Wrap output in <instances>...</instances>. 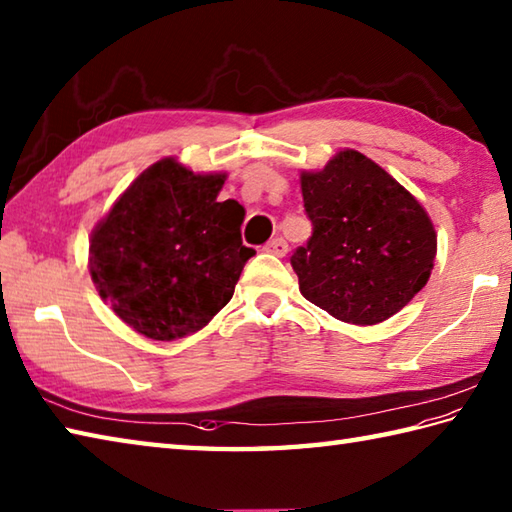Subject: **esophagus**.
<instances>
[{
    "instance_id": "obj_1",
    "label": "esophagus",
    "mask_w": 512,
    "mask_h": 512,
    "mask_svg": "<svg viewBox=\"0 0 512 512\" xmlns=\"http://www.w3.org/2000/svg\"><path fill=\"white\" fill-rule=\"evenodd\" d=\"M265 249V252L267 254H274V256H280V258H283L287 252H289V245H287V241H285V238H271V241L263 247Z\"/></svg>"
}]
</instances>
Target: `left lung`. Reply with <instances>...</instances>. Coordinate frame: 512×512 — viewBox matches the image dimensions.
Returning a JSON list of instances; mask_svg holds the SVG:
<instances>
[{
  "instance_id": "left-lung-1",
  "label": "left lung",
  "mask_w": 512,
  "mask_h": 512,
  "mask_svg": "<svg viewBox=\"0 0 512 512\" xmlns=\"http://www.w3.org/2000/svg\"><path fill=\"white\" fill-rule=\"evenodd\" d=\"M311 221L291 256L300 294L333 318L375 325L420 291L435 260L429 214L378 163L342 150L322 172H302Z\"/></svg>"
}]
</instances>
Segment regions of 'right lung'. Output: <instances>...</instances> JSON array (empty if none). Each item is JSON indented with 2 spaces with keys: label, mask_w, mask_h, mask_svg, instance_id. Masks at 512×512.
Listing matches in <instances>:
<instances>
[{
  "label": "right lung",
  "mask_w": 512,
  "mask_h": 512,
  "mask_svg": "<svg viewBox=\"0 0 512 512\" xmlns=\"http://www.w3.org/2000/svg\"><path fill=\"white\" fill-rule=\"evenodd\" d=\"M225 174L174 159L145 170L92 232L90 274L125 325L152 340L205 327L234 296L245 263L241 203H218Z\"/></svg>",
  "instance_id": "obj_1"
}]
</instances>
